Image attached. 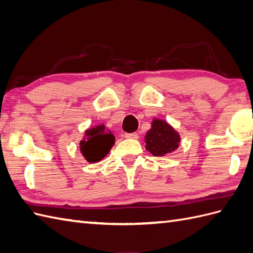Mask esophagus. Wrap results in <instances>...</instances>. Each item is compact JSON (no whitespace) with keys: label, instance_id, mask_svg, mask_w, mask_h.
<instances>
[{"label":"esophagus","instance_id":"obj_1","mask_svg":"<svg viewBox=\"0 0 253 253\" xmlns=\"http://www.w3.org/2000/svg\"><path fill=\"white\" fill-rule=\"evenodd\" d=\"M126 138H128V139H137L138 138V134L137 133H126L125 135Z\"/></svg>","mask_w":253,"mask_h":253}]
</instances>
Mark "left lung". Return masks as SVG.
Masks as SVG:
<instances>
[{
  "label": "left lung",
  "mask_w": 253,
  "mask_h": 253,
  "mask_svg": "<svg viewBox=\"0 0 253 253\" xmlns=\"http://www.w3.org/2000/svg\"><path fill=\"white\" fill-rule=\"evenodd\" d=\"M146 149L155 157H164L175 151L180 143V135L165 120L155 118L151 128L145 135Z\"/></svg>",
  "instance_id": "obj_1"
}]
</instances>
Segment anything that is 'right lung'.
I'll return each mask as SVG.
<instances>
[{"label":"right lung","instance_id":"right-lung-1","mask_svg":"<svg viewBox=\"0 0 253 253\" xmlns=\"http://www.w3.org/2000/svg\"><path fill=\"white\" fill-rule=\"evenodd\" d=\"M115 144V136L112 131L106 130L104 125L88 128L80 141V151L89 163L101 161L107 156Z\"/></svg>","mask_w":253,"mask_h":253}]
</instances>
